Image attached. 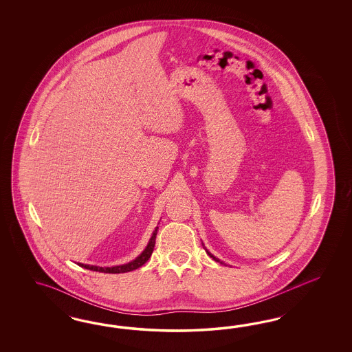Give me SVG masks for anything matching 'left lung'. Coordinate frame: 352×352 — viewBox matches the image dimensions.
<instances>
[{
	"label": "left lung",
	"instance_id": "1",
	"mask_svg": "<svg viewBox=\"0 0 352 352\" xmlns=\"http://www.w3.org/2000/svg\"><path fill=\"white\" fill-rule=\"evenodd\" d=\"M203 246H204V244H203ZM204 249H205V252H206V253H208V256H212V258H213L214 261H215V262H219V263H222V265H224L223 262H222V261H219V259H218V258H217V256H214L213 254H212V253H210V252H209V250H208V249H206V248H205V246H204Z\"/></svg>",
	"mask_w": 352,
	"mask_h": 352
}]
</instances>
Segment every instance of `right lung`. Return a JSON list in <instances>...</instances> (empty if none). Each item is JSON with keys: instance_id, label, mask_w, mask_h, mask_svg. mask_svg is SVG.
Masks as SVG:
<instances>
[{"instance_id": "1", "label": "right lung", "mask_w": 352, "mask_h": 352, "mask_svg": "<svg viewBox=\"0 0 352 352\" xmlns=\"http://www.w3.org/2000/svg\"><path fill=\"white\" fill-rule=\"evenodd\" d=\"M157 228H155V231L152 232V236L149 239L148 244L144 248V250L139 254L135 259H133L131 262L125 263V265H120V266H112V267H100V266H93V265H84V263H77L80 267H84L86 270H90V271H96V272H104V274H124V272H130V271H134L139 267L143 266L147 261L149 259V256L153 252V248H155V243H156V234H157Z\"/></svg>"}]
</instances>
